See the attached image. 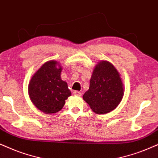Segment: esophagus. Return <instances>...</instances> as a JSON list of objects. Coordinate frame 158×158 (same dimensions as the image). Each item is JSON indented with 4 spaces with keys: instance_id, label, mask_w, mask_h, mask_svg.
Returning <instances> with one entry per match:
<instances>
[{
    "instance_id": "esophagus-1",
    "label": "esophagus",
    "mask_w": 158,
    "mask_h": 158,
    "mask_svg": "<svg viewBox=\"0 0 158 158\" xmlns=\"http://www.w3.org/2000/svg\"><path fill=\"white\" fill-rule=\"evenodd\" d=\"M73 95H77V96H81V93L79 91H74L73 92Z\"/></svg>"
}]
</instances>
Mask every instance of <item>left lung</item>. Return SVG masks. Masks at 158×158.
<instances>
[{
    "label": "left lung",
    "mask_w": 158,
    "mask_h": 158,
    "mask_svg": "<svg viewBox=\"0 0 158 158\" xmlns=\"http://www.w3.org/2000/svg\"><path fill=\"white\" fill-rule=\"evenodd\" d=\"M124 89L119 73L107 61H101L94 69L89 89L83 99L96 114H103L114 110L122 101Z\"/></svg>",
    "instance_id": "left-lung-1"
}]
</instances>
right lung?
<instances>
[{
	"label": "right lung",
	"mask_w": 158,
	"mask_h": 158,
	"mask_svg": "<svg viewBox=\"0 0 158 158\" xmlns=\"http://www.w3.org/2000/svg\"><path fill=\"white\" fill-rule=\"evenodd\" d=\"M62 68L56 61L47 62L31 78L29 96L39 110L45 114L60 111L71 95L65 81L61 79Z\"/></svg>",
	"instance_id": "obj_1"
}]
</instances>
